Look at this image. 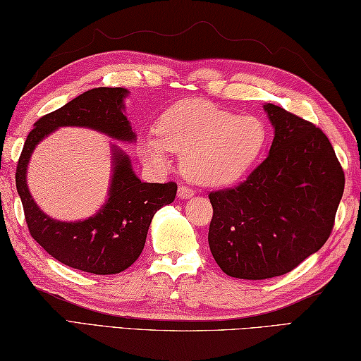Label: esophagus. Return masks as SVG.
<instances>
[{
	"instance_id": "34e87169",
	"label": "esophagus",
	"mask_w": 361,
	"mask_h": 361,
	"mask_svg": "<svg viewBox=\"0 0 361 361\" xmlns=\"http://www.w3.org/2000/svg\"><path fill=\"white\" fill-rule=\"evenodd\" d=\"M193 195H195L193 188H190V187H187V185H180V187H179L178 196H179L180 200H188V198H192Z\"/></svg>"
}]
</instances>
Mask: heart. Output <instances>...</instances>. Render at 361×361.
I'll use <instances>...</instances> for the list:
<instances>
[{
  "instance_id": "b5f03b06",
  "label": "heart",
  "mask_w": 361,
  "mask_h": 361,
  "mask_svg": "<svg viewBox=\"0 0 361 361\" xmlns=\"http://www.w3.org/2000/svg\"><path fill=\"white\" fill-rule=\"evenodd\" d=\"M159 130L160 137L142 141V157L161 165L168 151L179 154L187 178L209 187L239 179L259 160L269 141L261 118L237 116L200 100L171 108Z\"/></svg>"
}]
</instances>
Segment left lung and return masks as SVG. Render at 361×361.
Wrapping results in <instances>:
<instances>
[{"instance_id":"8db88e82","label":"left lung","mask_w":361,"mask_h":361,"mask_svg":"<svg viewBox=\"0 0 361 361\" xmlns=\"http://www.w3.org/2000/svg\"><path fill=\"white\" fill-rule=\"evenodd\" d=\"M275 137L239 185L209 193V247L224 274L265 280L288 274L322 248L344 192V171L321 128L264 105Z\"/></svg>"}]
</instances>
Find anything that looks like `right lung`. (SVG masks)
<instances>
[{
    "label": "right lung",
    "instance_id": "obj_1",
    "mask_svg": "<svg viewBox=\"0 0 361 361\" xmlns=\"http://www.w3.org/2000/svg\"><path fill=\"white\" fill-rule=\"evenodd\" d=\"M124 87H96L59 110L40 118L25 141L16 183L30 234L61 264L94 275H114L138 259L152 216L171 204L178 183L141 182L127 155L113 146V176L108 200L96 215L81 221H59L44 214L26 185L31 154L47 135L59 127H87L119 141H135L124 114Z\"/></svg>",
    "mask_w": 361,
    "mask_h": 361
}]
</instances>
